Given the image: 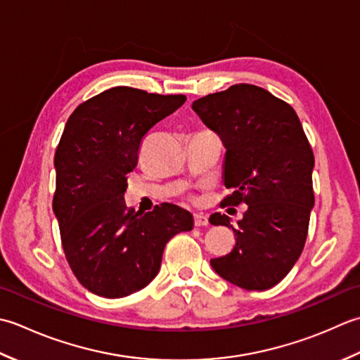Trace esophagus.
I'll return each mask as SVG.
<instances>
[{"label":"esophagus","mask_w":360,"mask_h":360,"mask_svg":"<svg viewBox=\"0 0 360 360\" xmlns=\"http://www.w3.org/2000/svg\"><path fill=\"white\" fill-rule=\"evenodd\" d=\"M194 225L195 226H207L208 225V217L205 214H199V212H195V214H194Z\"/></svg>","instance_id":"34e87169"}]
</instances>
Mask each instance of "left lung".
Here are the masks:
<instances>
[{
	"instance_id": "8db88e82",
	"label": "left lung",
	"mask_w": 360,
	"mask_h": 360,
	"mask_svg": "<svg viewBox=\"0 0 360 360\" xmlns=\"http://www.w3.org/2000/svg\"><path fill=\"white\" fill-rule=\"evenodd\" d=\"M194 112L226 148L222 207L248 205L238 229L214 212L210 222L236 234L230 253L211 259L224 280L247 290L274 288L302 255L314 207V152L288 102L238 84L194 101Z\"/></svg>"
}]
</instances>
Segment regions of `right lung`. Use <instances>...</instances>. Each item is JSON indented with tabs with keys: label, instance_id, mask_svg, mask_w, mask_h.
<instances>
[{
	"label": "right lung",
	"instance_id": "obj_1",
	"mask_svg": "<svg viewBox=\"0 0 360 360\" xmlns=\"http://www.w3.org/2000/svg\"><path fill=\"white\" fill-rule=\"evenodd\" d=\"M185 101V94L115 86L77 105L65 126L54 157L53 210L72 274L99 297L146 288L169 239L193 229L191 212L177 205L135 212L124 202L144 136Z\"/></svg>",
	"mask_w": 360,
	"mask_h": 360
}]
</instances>
